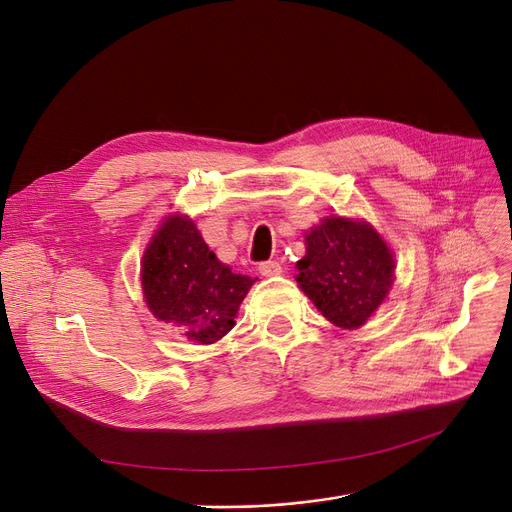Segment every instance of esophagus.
I'll use <instances>...</instances> for the list:
<instances>
[{"label":"esophagus","instance_id":"1","mask_svg":"<svg viewBox=\"0 0 512 512\" xmlns=\"http://www.w3.org/2000/svg\"><path fill=\"white\" fill-rule=\"evenodd\" d=\"M259 274L265 278H272L282 274V263L280 261H263L259 263Z\"/></svg>","mask_w":512,"mask_h":512}]
</instances>
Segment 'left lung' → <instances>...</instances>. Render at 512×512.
<instances>
[{"mask_svg": "<svg viewBox=\"0 0 512 512\" xmlns=\"http://www.w3.org/2000/svg\"><path fill=\"white\" fill-rule=\"evenodd\" d=\"M297 282L326 319L344 330L363 326L392 286L394 259L365 222L334 215L307 236Z\"/></svg>", "mask_w": 512, "mask_h": 512, "instance_id": "obj_1", "label": "left lung"}]
</instances>
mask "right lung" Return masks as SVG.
Returning a JSON list of instances; mask_svg holds the SVG:
<instances>
[{"instance_id":"obj_1","label":"right lung","mask_w":512,"mask_h":512,"mask_svg":"<svg viewBox=\"0 0 512 512\" xmlns=\"http://www.w3.org/2000/svg\"><path fill=\"white\" fill-rule=\"evenodd\" d=\"M141 276L151 313L199 344L218 342L234 328L238 305L255 282L232 274L182 215H172L155 232Z\"/></svg>"}]
</instances>
